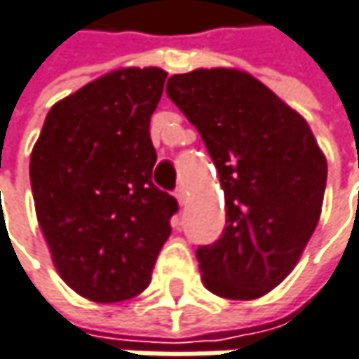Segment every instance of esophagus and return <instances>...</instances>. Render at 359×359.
<instances>
[{"mask_svg":"<svg viewBox=\"0 0 359 359\" xmlns=\"http://www.w3.org/2000/svg\"><path fill=\"white\" fill-rule=\"evenodd\" d=\"M175 197H177L179 205H184V203H187V191H184V187H179V189H177Z\"/></svg>","mask_w":359,"mask_h":359,"instance_id":"obj_1","label":"esophagus"}]
</instances>
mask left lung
Instances as JSON below:
<instances>
[{"label":"left lung","instance_id":"8db88e82","mask_svg":"<svg viewBox=\"0 0 359 359\" xmlns=\"http://www.w3.org/2000/svg\"><path fill=\"white\" fill-rule=\"evenodd\" d=\"M168 98L201 133L226 199L222 236L197 248L205 287L255 300L292 273L318 224L327 158L304 116L241 69L170 76Z\"/></svg>","mask_w":359,"mask_h":359}]
</instances>
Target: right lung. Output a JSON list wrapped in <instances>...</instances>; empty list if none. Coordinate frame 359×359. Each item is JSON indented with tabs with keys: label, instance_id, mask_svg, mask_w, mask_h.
Returning <instances> with one entry per match:
<instances>
[{
	"label": "right lung",
	"instance_id": "right-lung-1",
	"mask_svg": "<svg viewBox=\"0 0 359 359\" xmlns=\"http://www.w3.org/2000/svg\"><path fill=\"white\" fill-rule=\"evenodd\" d=\"M166 72L121 67L65 96L30 154L36 219L61 279L113 304L142 294L179 210L151 182L149 118Z\"/></svg>",
	"mask_w": 359,
	"mask_h": 359
}]
</instances>
